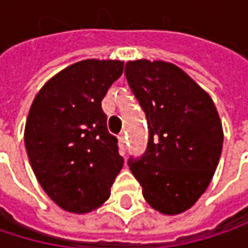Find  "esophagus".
Listing matches in <instances>:
<instances>
[{
  "mask_svg": "<svg viewBox=\"0 0 248 248\" xmlns=\"http://www.w3.org/2000/svg\"><path fill=\"white\" fill-rule=\"evenodd\" d=\"M124 145H126V135L124 133H121L119 135V148L124 151Z\"/></svg>",
  "mask_w": 248,
  "mask_h": 248,
  "instance_id": "34e87169",
  "label": "esophagus"
}]
</instances>
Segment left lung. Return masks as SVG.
Returning a JSON list of instances; mask_svg holds the SVG:
<instances>
[{"instance_id":"8db88e82","label":"left lung","mask_w":248,"mask_h":248,"mask_svg":"<svg viewBox=\"0 0 248 248\" xmlns=\"http://www.w3.org/2000/svg\"><path fill=\"white\" fill-rule=\"evenodd\" d=\"M124 76L149 129L145 154L129 158V168L154 210L181 214L205 192L220 161L224 133L216 105L172 63L127 62Z\"/></svg>"}]
</instances>
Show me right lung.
<instances>
[{
	"label": "right lung",
	"instance_id": "right-lung-1",
	"mask_svg": "<svg viewBox=\"0 0 248 248\" xmlns=\"http://www.w3.org/2000/svg\"><path fill=\"white\" fill-rule=\"evenodd\" d=\"M124 72L121 60H83L51 77L25 122L27 155L37 181L63 210L90 213L110 195L124 167L102 100Z\"/></svg>",
	"mask_w": 248,
	"mask_h": 248
}]
</instances>
